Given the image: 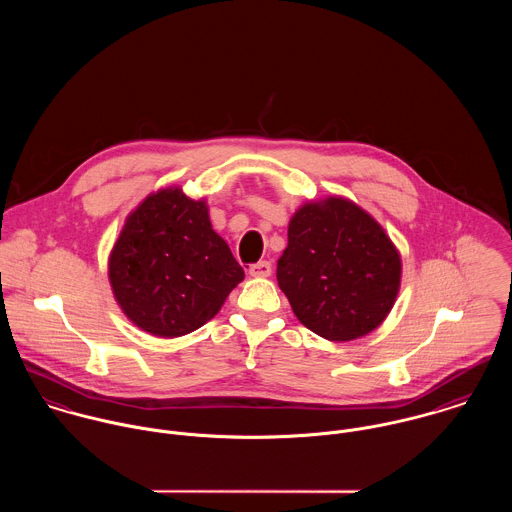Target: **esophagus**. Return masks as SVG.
<instances>
[{"instance_id": "esophagus-1", "label": "esophagus", "mask_w": 512, "mask_h": 512, "mask_svg": "<svg viewBox=\"0 0 512 512\" xmlns=\"http://www.w3.org/2000/svg\"><path fill=\"white\" fill-rule=\"evenodd\" d=\"M250 276H254V278H268L270 274H272V264L270 262H256V264H252L250 266Z\"/></svg>"}]
</instances>
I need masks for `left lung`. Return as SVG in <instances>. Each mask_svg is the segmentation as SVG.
I'll return each instance as SVG.
<instances>
[{
    "label": "left lung",
    "mask_w": 512,
    "mask_h": 512,
    "mask_svg": "<svg viewBox=\"0 0 512 512\" xmlns=\"http://www.w3.org/2000/svg\"><path fill=\"white\" fill-rule=\"evenodd\" d=\"M400 274V254L382 226L341 197L293 215L276 272L295 317L329 341L376 329L396 301Z\"/></svg>",
    "instance_id": "left-lung-1"
}]
</instances>
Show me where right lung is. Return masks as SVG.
<instances>
[{"mask_svg": "<svg viewBox=\"0 0 512 512\" xmlns=\"http://www.w3.org/2000/svg\"><path fill=\"white\" fill-rule=\"evenodd\" d=\"M108 278L128 319L169 339L213 319L244 270L213 230L207 203L171 187L151 193L126 219Z\"/></svg>", "mask_w": 512, "mask_h": 512, "instance_id": "right-lung-1", "label": "right lung"}]
</instances>
